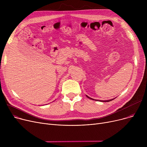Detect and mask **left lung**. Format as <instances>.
<instances>
[{"mask_svg":"<svg viewBox=\"0 0 147 147\" xmlns=\"http://www.w3.org/2000/svg\"><path fill=\"white\" fill-rule=\"evenodd\" d=\"M88 98H89V99H92V100H95V99H92V98H90L89 96H88V95H86ZM114 99H110V100H105V101H102V102H110V101H112V100H113ZM95 101H97V100H95Z\"/></svg>","mask_w":147,"mask_h":147,"instance_id":"1","label":"left lung"}]
</instances>
